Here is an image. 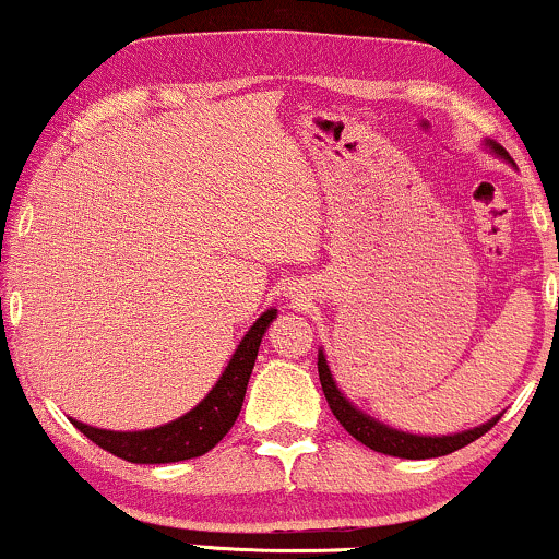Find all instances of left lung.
I'll return each instance as SVG.
<instances>
[{"mask_svg": "<svg viewBox=\"0 0 559 559\" xmlns=\"http://www.w3.org/2000/svg\"><path fill=\"white\" fill-rule=\"evenodd\" d=\"M488 148L496 153L504 162H512V156L501 148L499 143L488 140ZM318 377H321V388L323 395H326L331 414L340 419V425L353 435L355 440H360L364 445H369L371 451L388 453V456H397V459H435V456H445V453H453L464 445H469L472 440H477L480 435H486L490 427L499 421V416L488 419L486 425L464 429V432L456 435H443V438H435V435H411V432H401V429H392L388 425H382L373 416L364 414L360 408H355L353 403L342 395V390L336 388L334 377H331V369L326 364V355L323 349L318 353Z\"/></svg>", "mask_w": 559, "mask_h": 559, "instance_id": "obj_1", "label": "left lung"}]
</instances>
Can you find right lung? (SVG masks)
I'll return each instance as SVG.
<instances>
[{"instance_id":"obj_1","label":"right lung","mask_w":559,"mask_h":559,"mask_svg":"<svg viewBox=\"0 0 559 559\" xmlns=\"http://www.w3.org/2000/svg\"><path fill=\"white\" fill-rule=\"evenodd\" d=\"M273 318L275 310H265L257 318V323L243 334L241 345L236 347L230 364L225 366L223 377L217 379L210 395L180 419L153 429H140V432H114V429H97L71 419L73 427L87 435L95 445L132 464H169L204 456L228 435V429L236 425L238 414H241L260 342Z\"/></svg>"}]
</instances>
